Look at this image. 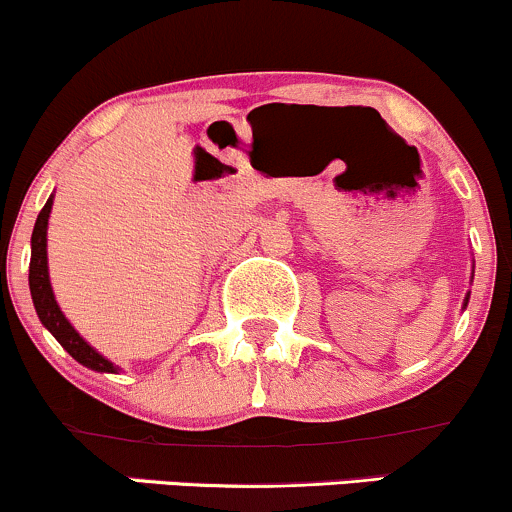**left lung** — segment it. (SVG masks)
<instances>
[{"label": "left lung", "mask_w": 512, "mask_h": 512, "mask_svg": "<svg viewBox=\"0 0 512 512\" xmlns=\"http://www.w3.org/2000/svg\"><path fill=\"white\" fill-rule=\"evenodd\" d=\"M464 306H466V303H464Z\"/></svg>", "instance_id": "8db88e82"}]
</instances>
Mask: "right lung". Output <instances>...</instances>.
Returning a JSON list of instances; mask_svg holds the SVG:
<instances>
[{"mask_svg": "<svg viewBox=\"0 0 512 512\" xmlns=\"http://www.w3.org/2000/svg\"><path fill=\"white\" fill-rule=\"evenodd\" d=\"M50 206H53V199L46 201L41 213L36 218V226H33V235H31V265H28V286H31V296H33V306H36L38 318L41 323L46 325L50 333L55 335V340L70 352L77 362L84 364L89 369H97V372H116L114 364L109 359H104L97 350L87 345L80 338L75 328L67 323V318L63 316V311L55 303L53 289H50V279H48V255H46V230H48V216H50Z\"/></svg>", "mask_w": 512, "mask_h": 512, "instance_id": "add662e5", "label": "right lung"}]
</instances>
